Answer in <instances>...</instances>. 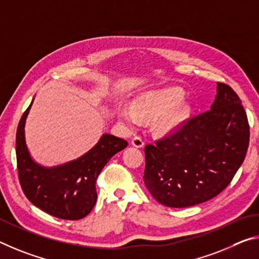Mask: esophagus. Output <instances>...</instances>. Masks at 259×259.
<instances>
[{
    "label": "esophagus",
    "mask_w": 259,
    "mask_h": 259,
    "mask_svg": "<svg viewBox=\"0 0 259 259\" xmlns=\"http://www.w3.org/2000/svg\"><path fill=\"white\" fill-rule=\"evenodd\" d=\"M132 146L135 148H143L144 147V141L140 137H134L132 139Z\"/></svg>",
    "instance_id": "1"
}]
</instances>
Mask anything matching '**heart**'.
<instances>
[{
    "mask_svg": "<svg viewBox=\"0 0 259 259\" xmlns=\"http://www.w3.org/2000/svg\"><path fill=\"white\" fill-rule=\"evenodd\" d=\"M184 91L173 86L160 90L147 91L132 102V107L120 106L118 118L130 127L135 128L142 120H154L158 134H168L182 124L190 112V103L185 101Z\"/></svg>",
    "mask_w": 259,
    "mask_h": 259,
    "instance_id": "heart-1",
    "label": "heart"
}]
</instances>
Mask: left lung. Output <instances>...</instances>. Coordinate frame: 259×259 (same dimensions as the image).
Instances as JSON below:
<instances>
[{
  "label": "left lung",
  "instance_id": "left-lung-1",
  "mask_svg": "<svg viewBox=\"0 0 259 259\" xmlns=\"http://www.w3.org/2000/svg\"><path fill=\"white\" fill-rule=\"evenodd\" d=\"M216 91L210 110L144 149V184L161 205L185 208L210 200L242 165L249 146L246 111L229 85L217 83Z\"/></svg>",
  "mask_w": 259,
  "mask_h": 259
}]
</instances>
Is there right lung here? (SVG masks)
I'll return each instance as SVG.
<instances>
[{"label":"right lung","mask_w":259,"mask_h":259,"mask_svg":"<svg viewBox=\"0 0 259 259\" xmlns=\"http://www.w3.org/2000/svg\"><path fill=\"white\" fill-rule=\"evenodd\" d=\"M33 101L21 117L16 137L18 174L22 191L34 206L50 215L70 221L83 219L97 202L95 182L99 174L111 157L128 143L106 133L91 150L77 159L53 167L40 165L30 156L25 138V124Z\"/></svg>","instance_id":"add662e5"}]
</instances>
